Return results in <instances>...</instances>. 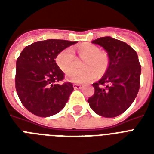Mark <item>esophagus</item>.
I'll list each match as a JSON object with an SVG mask.
<instances>
[{
	"instance_id": "esophagus-1",
	"label": "esophagus",
	"mask_w": 154,
	"mask_h": 154,
	"mask_svg": "<svg viewBox=\"0 0 154 154\" xmlns=\"http://www.w3.org/2000/svg\"><path fill=\"white\" fill-rule=\"evenodd\" d=\"M73 88H74L75 89H82V85L80 84H73Z\"/></svg>"
}]
</instances>
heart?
I'll return each mask as SVG.
<instances>
[{"label":"heart","mask_w":154,"mask_h":154,"mask_svg":"<svg viewBox=\"0 0 154 154\" xmlns=\"http://www.w3.org/2000/svg\"><path fill=\"white\" fill-rule=\"evenodd\" d=\"M78 54L82 58H85L83 62L84 69L70 68L76 65V55L71 47L66 48L58 53L56 62L63 72H67V80L77 83H85L94 80L98 74H103L109 66L107 53L101 51L98 46L86 43L80 45Z\"/></svg>","instance_id":"heart-1"}]
</instances>
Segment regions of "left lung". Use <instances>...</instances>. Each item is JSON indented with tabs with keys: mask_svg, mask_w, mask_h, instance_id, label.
Returning a JSON list of instances; mask_svg holds the SVG:
<instances>
[{
	"mask_svg": "<svg viewBox=\"0 0 154 154\" xmlns=\"http://www.w3.org/2000/svg\"><path fill=\"white\" fill-rule=\"evenodd\" d=\"M92 43L105 49L109 65L102 78L93 84L95 93L88 102L98 115L117 117L131 105L138 93L141 70L138 57L125 42L110 37H100Z\"/></svg>",
	"mask_w": 154,
	"mask_h": 154,
	"instance_id": "left-lung-1",
	"label": "left lung"
}]
</instances>
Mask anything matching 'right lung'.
I'll return each mask as SVG.
<instances>
[{"instance_id": "add662e5", "label": "right lung", "mask_w": 154, "mask_h": 154, "mask_svg": "<svg viewBox=\"0 0 154 154\" xmlns=\"http://www.w3.org/2000/svg\"><path fill=\"white\" fill-rule=\"evenodd\" d=\"M76 42L49 39L28 45L16 64L15 85L22 105L29 112L45 117L65 107L73 86L64 82V72L56 63L58 53Z\"/></svg>"}]
</instances>
